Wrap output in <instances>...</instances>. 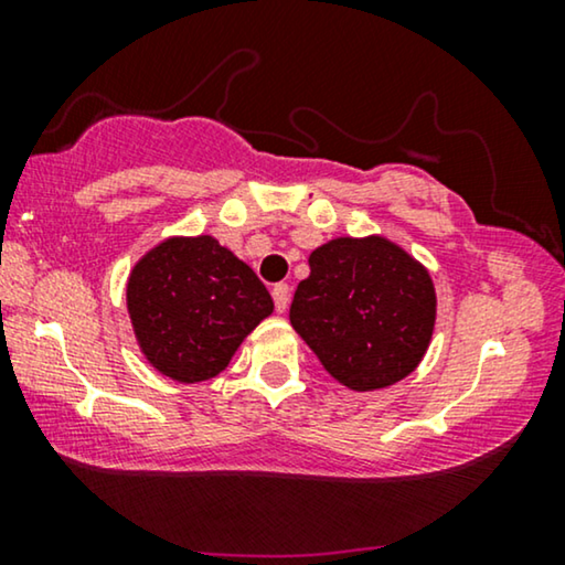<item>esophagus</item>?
Returning a JSON list of instances; mask_svg holds the SVG:
<instances>
[{
  "instance_id": "34e87169",
  "label": "esophagus",
  "mask_w": 565,
  "mask_h": 565,
  "mask_svg": "<svg viewBox=\"0 0 565 565\" xmlns=\"http://www.w3.org/2000/svg\"><path fill=\"white\" fill-rule=\"evenodd\" d=\"M273 300H275V311L277 313H285V308H288V300H290V288L285 282H277L273 288Z\"/></svg>"
}]
</instances>
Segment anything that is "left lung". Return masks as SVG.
Masks as SVG:
<instances>
[{
  "instance_id": "left-lung-1",
  "label": "left lung",
  "mask_w": 565,
  "mask_h": 565,
  "mask_svg": "<svg viewBox=\"0 0 565 565\" xmlns=\"http://www.w3.org/2000/svg\"><path fill=\"white\" fill-rule=\"evenodd\" d=\"M308 267L290 323L331 377L375 391L419 365L437 313L435 285L419 262L383 236H344L311 252Z\"/></svg>"
}]
</instances>
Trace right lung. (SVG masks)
Here are the masks:
<instances>
[{
    "mask_svg": "<svg viewBox=\"0 0 565 565\" xmlns=\"http://www.w3.org/2000/svg\"><path fill=\"white\" fill-rule=\"evenodd\" d=\"M273 308L254 269L213 236L167 238L128 277V313L141 352L180 383L226 370Z\"/></svg>",
    "mask_w": 565,
    "mask_h": 565,
    "instance_id": "1",
    "label": "right lung"
}]
</instances>
